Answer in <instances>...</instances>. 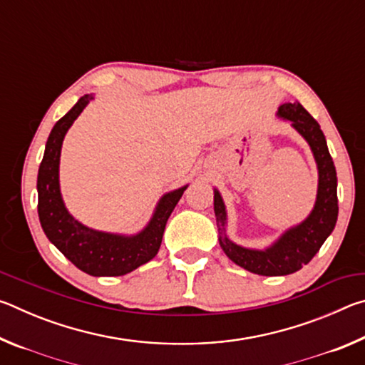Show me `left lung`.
Listing matches in <instances>:
<instances>
[{
  "mask_svg": "<svg viewBox=\"0 0 365 365\" xmlns=\"http://www.w3.org/2000/svg\"><path fill=\"white\" fill-rule=\"evenodd\" d=\"M277 117L288 120L311 148L317 165V195L312 211L299 224L287 228L274 243L262 250L246 248L227 235L228 215L220 191L214 188V214L217 222L219 245L227 257L251 274L279 277L299 270L317 255L320 246L330 237L338 219L336 170L330 156L324 132L317 120L296 103H283Z\"/></svg>",
  "mask_w": 365,
  "mask_h": 365,
  "instance_id": "left-lung-1",
  "label": "left lung"
}]
</instances>
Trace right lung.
Instances as JSON below:
<instances>
[{
	"instance_id": "add662e5",
	"label": "right lung",
	"mask_w": 365,
	"mask_h": 365,
	"mask_svg": "<svg viewBox=\"0 0 365 365\" xmlns=\"http://www.w3.org/2000/svg\"><path fill=\"white\" fill-rule=\"evenodd\" d=\"M95 95L80 98L69 113L54 123L36 178L38 217L43 232L69 261L93 277H119L135 270L158 255L168 219L188 183L159 197L146 225L137 233L103 232L86 227L66 207L59 183L61 150L66 133Z\"/></svg>"
}]
</instances>
